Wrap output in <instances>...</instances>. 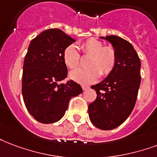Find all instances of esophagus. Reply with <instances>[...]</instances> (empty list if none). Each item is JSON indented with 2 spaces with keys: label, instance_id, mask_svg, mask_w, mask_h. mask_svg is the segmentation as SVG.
Masks as SVG:
<instances>
[{
  "label": "esophagus",
  "instance_id": "1",
  "mask_svg": "<svg viewBox=\"0 0 157 157\" xmlns=\"http://www.w3.org/2000/svg\"><path fill=\"white\" fill-rule=\"evenodd\" d=\"M90 86H82V90H86L89 89Z\"/></svg>",
  "mask_w": 157,
  "mask_h": 157
}]
</instances>
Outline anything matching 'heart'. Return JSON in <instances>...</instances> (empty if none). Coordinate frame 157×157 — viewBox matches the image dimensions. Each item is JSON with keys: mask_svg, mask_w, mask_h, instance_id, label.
<instances>
[{"mask_svg": "<svg viewBox=\"0 0 157 157\" xmlns=\"http://www.w3.org/2000/svg\"><path fill=\"white\" fill-rule=\"evenodd\" d=\"M82 54L90 56L87 61L88 67L79 68L70 73L71 79L81 85H89L97 81L100 74L107 76L114 70L117 64L118 55L114 47L104 46V43L99 39L91 38L80 45ZM63 59L66 66L70 69H75L81 63V55L75 45H69L63 53Z\"/></svg>", "mask_w": 157, "mask_h": 157, "instance_id": "b5f03b06", "label": "heart"}]
</instances>
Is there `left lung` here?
<instances>
[{"mask_svg": "<svg viewBox=\"0 0 157 157\" xmlns=\"http://www.w3.org/2000/svg\"><path fill=\"white\" fill-rule=\"evenodd\" d=\"M110 42L117 51L114 70L103 81L91 88L97 96L88 106L90 121L102 130L121 125L130 115L136 104L141 83V62L129 42L114 35L101 37Z\"/></svg>", "mask_w": 157, "mask_h": 157, "instance_id": "8db88e82", "label": "left lung"}]
</instances>
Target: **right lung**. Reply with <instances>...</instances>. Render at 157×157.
Listing matches in <instances>:
<instances>
[{"label": "right lung", "mask_w": 157, "mask_h": 157, "mask_svg": "<svg viewBox=\"0 0 157 157\" xmlns=\"http://www.w3.org/2000/svg\"><path fill=\"white\" fill-rule=\"evenodd\" d=\"M73 42L59 29H49L32 39L29 46L23 66L22 95L29 113L39 123L60 120L71 98L82 92L72 80L59 84L67 76L63 51Z\"/></svg>", "instance_id": "1"}]
</instances>
